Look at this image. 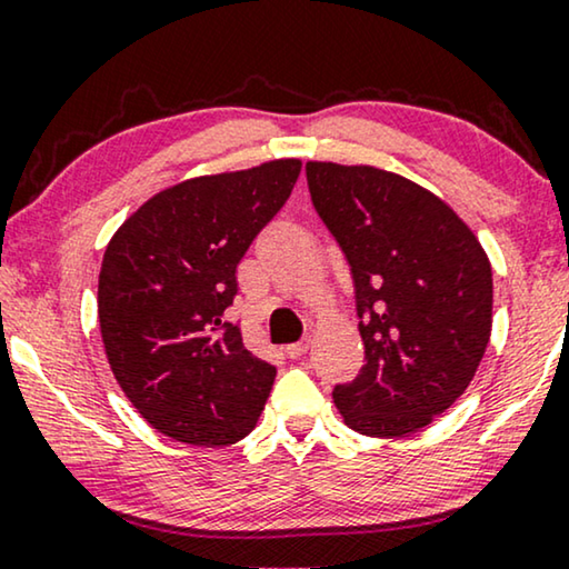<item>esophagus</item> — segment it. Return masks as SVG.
I'll use <instances>...</instances> for the list:
<instances>
[{
    "label": "esophagus",
    "instance_id": "34e87169",
    "mask_svg": "<svg viewBox=\"0 0 569 569\" xmlns=\"http://www.w3.org/2000/svg\"><path fill=\"white\" fill-rule=\"evenodd\" d=\"M284 352L290 357H302L308 352V339H300V341H295V345H287Z\"/></svg>",
    "mask_w": 569,
    "mask_h": 569
}]
</instances>
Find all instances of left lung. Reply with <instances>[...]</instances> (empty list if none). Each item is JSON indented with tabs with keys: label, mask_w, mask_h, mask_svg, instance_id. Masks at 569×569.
I'll return each instance as SVG.
<instances>
[{
	"label": "left lung",
	"mask_w": 569,
	"mask_h": 569,
	"mask_svg": "<svg viewBox=\"0 0 569 569\" xmlns=\"http://www.w3.org/2000/svg\"><path fill=\"white\" fill-rule=\"evenodd\" d=\"M316 212L355 279L365 365L333 388L347 427L417 432L469 388L492 333V263L440 197L376 166L308 160Z\"/></svg>",
	"instance_id": "8db88e82"
}]
</instances>
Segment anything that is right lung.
Here are the masks:
<instances>
[{"instance_id": "1", "label": "right lung", "mask_w": 569, "mask_h": 569, "mask_svg": "<svg viewBox=\"0 0 569 569\" xmlns=\"http://www.w3.org/2000/svg\"><path fill=\"white\" fill-rule=\"evenodd\" d=\"M298 158L168 186L108 240L98 277L106 357L134 409L168 438L230 446L259 422L277 368L222 321L251 240L290 197Z\"/></svg>"}]
</instances>
